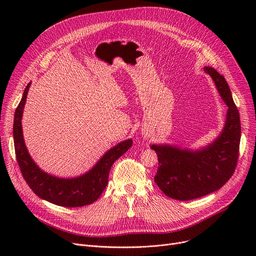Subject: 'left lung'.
<instances>
[{
	"label": "left lung",
	"mask_w": 256,
	"mask_h": 256,
	"mask_svg": "<svg viewBox=\"0 0 256 256\" xmlns=\"http://www.w3.org/2000/svg\"><path fill=\"white\" fill-rule=\"evenodd\" d=\"M204 70L228 108L220 135L195 150L170 144L150 146L158 158L156 184L168 197L182 201L219 190L232 178L238 158L240 121L232 91L225 78L216 70L210 66Z\"/></svg>",
	"instance_id": "1"
}]
</instances>
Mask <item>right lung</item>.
<instances>
[{
  "label": "right lung",
  "instance_id": "1",
  "mask_svg": "<svg viewBox=\"0 0 256 256\" xmlns=\"http://www.w3.org/2000/svg\"><path fill=\"white\" fill-rule=\"evenodd\" d=\"M30 85L31 82L24 91L13 122L16 154L24 180L38 197L50 204L65 208H78L93 204L106 189L112 165L130 150L132 140L128 139L113 146L89 171L80 176L64 178L44 172L31 158L22 135V118Z\"/></svg>",
  "mask_w": 256,
  "mask_h": 256
}]
</instances>
